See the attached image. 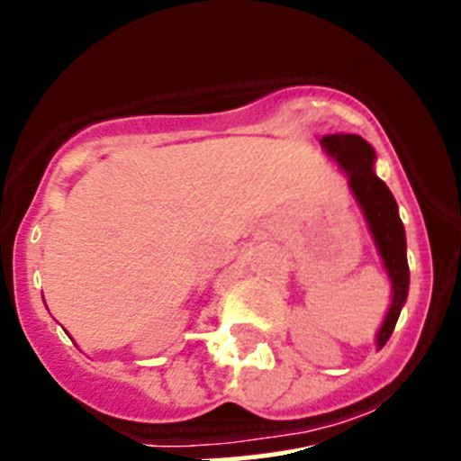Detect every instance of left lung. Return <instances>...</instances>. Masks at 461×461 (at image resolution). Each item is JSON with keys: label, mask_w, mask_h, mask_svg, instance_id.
<instances>
[{"label": "left lung", "mask_w": 461, "mask_h": 461, "mask_svg": "<svg viewBox=\"0 0 461 461\" xmlns=\"http://www.w3.org/2000/svg\"><path fill=\"white\" fill-rule=\"evenodd\" d=\"M321 149L338 167L344 176L349 177V189L354 194L356 203L363 209L367 218L369 231L374 236L378 254L383 258L387 275L392 281V303L378 329L376 344L378 349L385 347L394 330L396 320L401 315L410 288V267L405 257V230L399 218V204L394 195L387 189L385 182L374 173L376 153L372 146L358 135H326L321 137Z\"/></svg>", "instance_id": "1"}]
</instances>
